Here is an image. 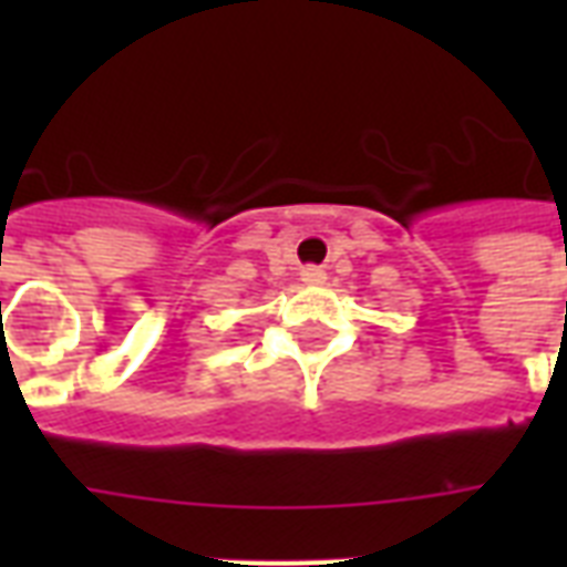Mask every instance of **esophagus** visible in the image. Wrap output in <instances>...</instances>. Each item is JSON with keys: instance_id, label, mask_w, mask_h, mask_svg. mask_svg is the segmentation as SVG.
<instances>
[{"instance_id": "obj_1", "label": "esophagus", "mask_w": 567, "mask_h": 567, "mask_svg": "<svg viewBox=\"0 0 567 567\" xmlns=\"http://www.w3.org/2000/svg\"><path fill=\"white\" fill-rule=\"evenodd\" d=\"M300 279L306 285H320V282H323V279H327V274H323L320 267H302Z\"/></svg>"}]
</instances>
